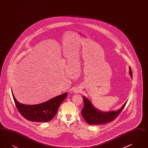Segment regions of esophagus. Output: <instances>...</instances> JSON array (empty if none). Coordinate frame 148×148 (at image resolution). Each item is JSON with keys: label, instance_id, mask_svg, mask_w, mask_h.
<instances>
[{"label": "esophagus", "instance_id": "esophagus-1", "mask_svg": "<svg viewBox=\"0 0 148 148\" xmlns=\"http://www.w3.org/2000/svg\"><path fill=\"white\" fill-rule=\"evenodd\" d=\"M74 92V93H78V92H80V89L79 88H75Z\"/></svg>", "mask_w": 148, "mask_h": 148}]
</instances>
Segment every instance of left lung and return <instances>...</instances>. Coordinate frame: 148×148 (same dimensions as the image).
Masks as SVG:
<instances>
[{
    "label": "left lung",
    "instance_id": "left-lung-1",
    "mask_svg": "<svg viewBox=\"0 0 148 148\" xmlns=\"http://www.w3.org/2000/svg\"><path fill=\"white\" fill-rule=\"evenodd\" d=\"M129 73L132 78V71L130 67H129ZM83 100L84 105L82 110V114L86 123L91 125L104 124L112 121L119 115L127 104L126 102L118 110L104 112L97 109L90 100L85 97H83Z\"/></svg>",
    "mask_w": 148,
    "mask_h": 148
}]
</instances>
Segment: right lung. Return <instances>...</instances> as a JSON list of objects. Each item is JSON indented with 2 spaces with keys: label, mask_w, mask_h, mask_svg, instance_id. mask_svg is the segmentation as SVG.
<instances>
[{
  "label": "right lung",
  "mask_w": 148,
  "mask_h": 148,
  "mask_svg": "<svg viewBox=\"0 0 148 148\" xmlns=\"http://www.w3.org/2000/svg\"><path fill=\"white\" fill-rule=\"evenodd\" d=\"M12 95L17 109L24 118L31 121L44 123L49 121L54 118L59 106L67 97L68 93L65 92L37 105L21 104L15 98L13 92Z\"/></svg>",
  "instance_id": "obj_1"
}]
</instances>
